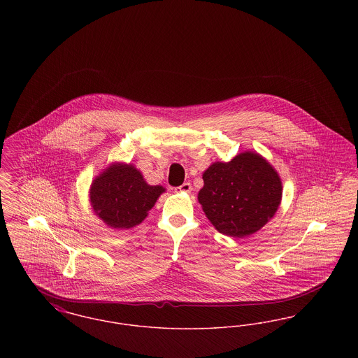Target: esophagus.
<instances>
[{"label": "esophagus", "instance_id": "1", "mask_svg": "<svg viewBox=\"0 0 358 358\" xmlns=\"http://www.w3.org/2000/svg\"><path fill=\"white\" fill-rule=\"evenodd\" d=\"M190 190H192V185H190V182H184L182 185L174 187V192H176V193H189Z\"/></svg>", "mask_w": 358, "mask_h": 358}]
</instances>
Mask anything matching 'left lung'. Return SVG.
<instances>
[{"mask_svg": "<svg viewBox=\"0 0 358 358\" xmlns=\"http://www.w3.org/2000/svg\"><path fill=\"white\" fill-rule=\"evenodd\" d=\"M199 203L213 227L227 236L255 234L273 217L282 200V181L267 159L254 152L215 162L203 174Z\"/></svg>", "mask_w": 358, "mask_h": 358, "instance_id": "1", "label": "left lung"}]
</instances>
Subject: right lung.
Wrapping results in <instances>:
<instances>
[{
	"instance_id": "add662e5",
	"label": "right lung",
	"mask_w": 358,
	"mask_h": 358,
	"mask_svg": "<svg viewBox=\"0 0 358 358\" xmlns=\"http://www.w3.org/2000/svg\"><path fill=\"white\" fill-rule=\"evenodd\" d=\"M164 192L161 185H149L131 164L115 162L92 181L90 203L110 228L129 229L146 219Z\"/></svg>"
}]
</instances>
